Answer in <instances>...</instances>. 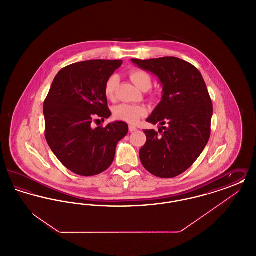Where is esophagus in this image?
<instances>
[{
  "label": "esophagus",
  "instance_id": "34e87169",
  "mask_svg": "<svg viewBox=\"0 0 256 256\" xmlns=\"http://www.w3.org/2000/svg\"><path fill=\"white\" fill-rule=\"evenodd\" d=\"M128 130H130V132H136V130H137V128H136L135 126H130V128H128Z\"/></svg>",
  "mask_w": 256,
  "mask_h": 256
}]
</instances>
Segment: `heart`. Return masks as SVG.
<instances>
[{"mask_svg": "<svg viewBox=\"0 0 256 256\" xmlns=\"http://www.w3.org/2000/svg\"><path fill=\"white\" fill-rule=\"evenodd\" d=\"M130 78L136 87L140 90L146 91L152 86V76L144 70H134L130 73ZM119 84V78L113 74L108 78L104 84V95L108 100H114L116 89ZM146 110L141 106L132 104H120L115 108L114 116L124 122L130 124H136L144 116H146Z\"/></svg>", "mask_w": 256, "mask_h": 256, "instance_id": "b5f03b06", "label": "heart"}]
</instances>
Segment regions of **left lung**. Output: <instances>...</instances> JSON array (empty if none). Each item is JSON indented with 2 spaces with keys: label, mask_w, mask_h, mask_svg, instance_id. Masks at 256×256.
<instances>
[{
  "label": "left lung",
  "mask_w": 256,
  "mask_h": 256,
  "mask_svg": "<svg viewBox=\"0 0 256 256\" xmlns=\"http://www.w3.org/2000/svg\"><path fill=\"white\" fill-rule=\"evenodd\" d=\"M132 61L158 76L163 86L162 100L146 122L159 124L164 132L159 128V136L154 130H144L140 160L158 178L178 176L194 164L210 137L213 106L206 84L194 65L178 58Z\"/></svg>",
  "instance_id": "1"
}]
</instances>
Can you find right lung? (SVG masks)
I'll return each instance as SVG.
<instances>
[{"label":"right lung","instance_id":"1","mask_svg":"<svg viewBox=\"0 0 256 256\" xmlns=\"http://www.w3.org/2000/svg\"><path fill=\"white\" fill-rule=\"evenodd\" d=\"M122 60L82 61L56 76L44 102L45 137L61 163L76 174L96 176L108 170L117 143L128 132L124 122L93 128L97 118L111 115L104 84Z\"/></svg>","mask_w":256,"mask_h":256}]
</instances>
